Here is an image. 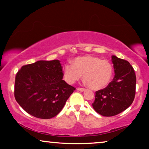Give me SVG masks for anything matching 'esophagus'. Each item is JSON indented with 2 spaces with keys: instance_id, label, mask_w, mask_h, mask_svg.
Wrapping results in <instances>:
<instances>
[{
  "instance_id": "esophagus-1",
  "label": "esophagus",
  "mask_w": 149,
  "mask_h": 149,
  "mask_svg": "<svg viewBox=\"0 0 149 149\" xmlns=\"http://www.w3.org/2000/svg\"><path fill=\"white\" fill-rule=\"evenodd\" d=\"M77 90L79 91H85V88H81V87H79V88H77Z\"/></svg>"
}]
</instances>
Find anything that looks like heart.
Listing matches in <instances>:
<instances>
[{
	"instance_id": "b5f03b06",
	"label": "heart",
	"mask_w": 149,
	"mask_h": 149,
	"mask_svg": "<svg viewBox=\"0 0 149 149\" xmlns=\"http://www.w3.org/2000/svg\"><path fill=\"white\" fill-rule=\"evenodd\" d=\"M90 88L98 90L104 88L111 80L113 66L107 60L87 56L75 58L72 64H66L64 68V79L73 84L81 77Z\"/></svg>"
}]
</instances>
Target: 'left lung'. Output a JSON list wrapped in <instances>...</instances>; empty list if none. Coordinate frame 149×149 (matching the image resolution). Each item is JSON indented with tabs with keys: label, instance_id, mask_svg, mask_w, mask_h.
I'll return each mask as SVG.
<instances>
[{
	"label": "left lung",
	"instance_id": "obj_1",
	"mask_svg": "<svg viewBox=\"0 0 149 149\" xmlns=\"http://www.w3.org/2000/svg\"><path fill=\"white\" fill-rule=\"evenodd\" d=\"M115 77L113 81L103 89L95 91L92 104L100 115L112 117L125 111L133 102L136 93V77L129 62L112 56Z\"/></svg>",
	"mask_w": 149,
	"mask_h": 149
}]
</instances>
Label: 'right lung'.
I'll use <instances>...</instances> for the list:
<instances>
[{
	"instance_id": "add662e5",
	"label": "right lung",
	"mask_w": 149,
	"mask_h": 149,
	"mask_svg": "<svg viewBox=\"0 0 149 149\" xmlns=\"http://www.w3.org/2000/svg\"><path fill=\"white\" fill-rule=\"evenodd\" d=\"M60 61L40 60L23 66L15 77L14 95L30 115L51 119L62 111L75 90L63 80Z\"/></svg>"
}]
</instances>
